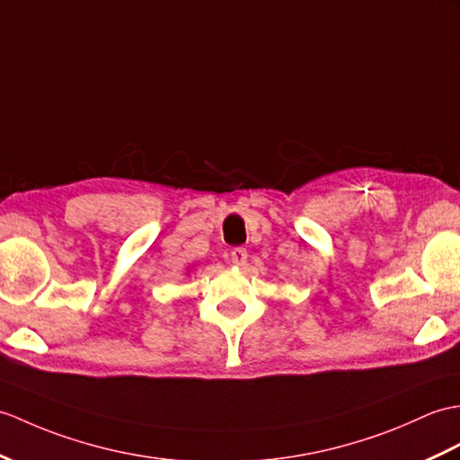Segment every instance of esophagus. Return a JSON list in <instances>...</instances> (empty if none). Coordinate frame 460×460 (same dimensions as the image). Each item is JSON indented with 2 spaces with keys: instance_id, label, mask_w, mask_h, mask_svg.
<instances>
[{
  "instance_id": "34e87169",
  "label": "esophagus",
  "mask_w": 460,
  "mask_h": 460,
  "mask_svg": "<svg viewBox=\"0 0 460 460\" xmlns=\"http://www.w3.org/2000/svg\"><path fill=\"white\" fill-rule=\"evenodd\" d=\"M247 256H249L247 249L234 247V249L231 251V262H233L234 266H244V262H247Z\"/></svg>"
}]
</instances>
